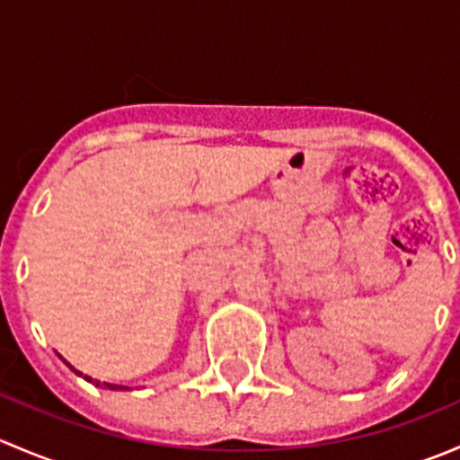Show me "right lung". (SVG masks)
Segmentation results:
<instances>
[{
  "instance_id": "obj_1",
  "label": "right lung",
  "mask_w": 460,
  "mask_h": 460,
  "mask_svg": "<svg viewBox=\"0 0 460 460\" xmlns=\"http://www.w3.org/2000/svg\"><path fill=\"white\" fill-rule=\"evenodd\" d=\"M64 363H66V360H64ZM68 365V363H66ZM68 367H71V365H68ZM73 369V367H71ZM73 372H75L77 376H84V374H80L77 372V369H73ZM84 378L88 380V383H95V385H100V380H93L91 376H84ZM104 387H109V389H128V387H124V385H111V383H104Z\"/></svg>"
}]
</instances>
